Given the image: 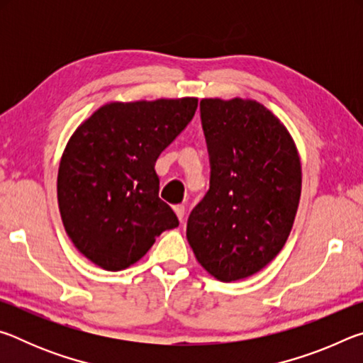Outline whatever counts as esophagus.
I'll return each mask as SVG.
<instances>
[{
	"mask_svg": "<svg viewBox=\"0 0 363 363\" xmlns=\"http://www.w3.org/2000/svg\"><path fill=\"white\" fill-rule=\"evenodd\" d=\"M173 210L176 213V216L179 218V220H184V216H186V206H184V205H174Z\"/></svg>",
	"mask_w": 363,
	"mask_h": 363,
	"instance_id": "obj_1",
	"label": "esophagus"
}]
</instances>
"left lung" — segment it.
<instances>
[{
	"instance_id": "1",
	"label": "left lung",
	"mask_w": 363,
	"mask_h": 363,
	"mask_svg": "<svg viewBox=\"0 0 363 363\" xmlns=\"http://www.w3.org/2000/svg\"><path fill=\"white\" fill-rule=\"evenodd\" d=\"M210 190L190 213L187 240L220 281L259 272L288 240L301 196V160L284 123L262 104L201 99Z\"/></svg>"
}]
</instances>
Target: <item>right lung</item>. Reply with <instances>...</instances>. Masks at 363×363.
Instances as JSON below:
<instances>
[{
	"instance_id": "right-lung-1",
	"label": "right lung",
	"mask_w": 363,
	"mask_h": 363,
	"mask_svg": "<svg viewBox=\"0 0 363 363\" xmlns=\"http://www.w3.org/2000/svg\"><path fill=\"white\" fill-rule=\"evenodd\" d=\"M196 106V97L110 102L72 134L59 164V211L67 235L96 266L130 267L179 225L158 196L155 162Z\"/></svg>"
}]
</instances>
